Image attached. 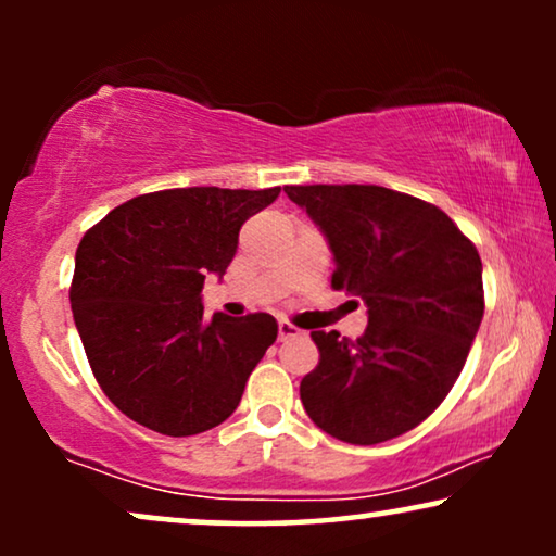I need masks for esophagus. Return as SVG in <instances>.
Here are the masks:
<instances>
[{
  "mask_svg": "<svg viewBox=\"0 0 556 556\" xmlns=\"http://www.w3.org/2000/svg\"><path fill=\"white\" fill-rule=\"evenodd\" d=\"M295 337H301V329H295V326L288 324V321L278 324V341H288V339H295Z\"/></svg>",
  "mask_w": 556,
  "mask_h": 556,
  "instance_id": "esophagus-1",
  "label": "esophagus"
}]
</instances>
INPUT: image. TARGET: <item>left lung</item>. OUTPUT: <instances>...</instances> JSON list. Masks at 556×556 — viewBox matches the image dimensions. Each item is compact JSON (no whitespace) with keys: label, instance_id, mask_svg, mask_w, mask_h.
<instances>
[{"label":"left lung","instance_id":"8db88e82","mask_svg":"<svg viewBox=\"0 0 556 556\" xmlns=\"http://www.w3.org/2000/svg\"><path fill=\"white\" fill-rule=\"evenodd\" d=\"M329 242L331 286L359 295V339L311 331L318 367L301 379L316 428L352 445L413 430L458 379L483 318V265L435 204L377 185L286 187Z\"/></svg>","mask_w":556,"mask_h":556}]
</instances>
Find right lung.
<instances>
[{
	"label": "right lung",
	"mask_w": 556,
	"mask_h": 556,
	"mask_svg": "<svg viewBox=\"0 0 556 556\" xmlns=\"http://www.w3.org/2000/svg\"><path fill=\"white\" fill-rule=\"evenodd\" d=\"M280 187H187L134 197L75 253L73 318L113 405L143 428L185 438L217 428L278 337L270 314L204 318L202 286L223 278L240 227Z\"/></svg>",
	"instance_id": "right-lung-1"
}]
</instances>
